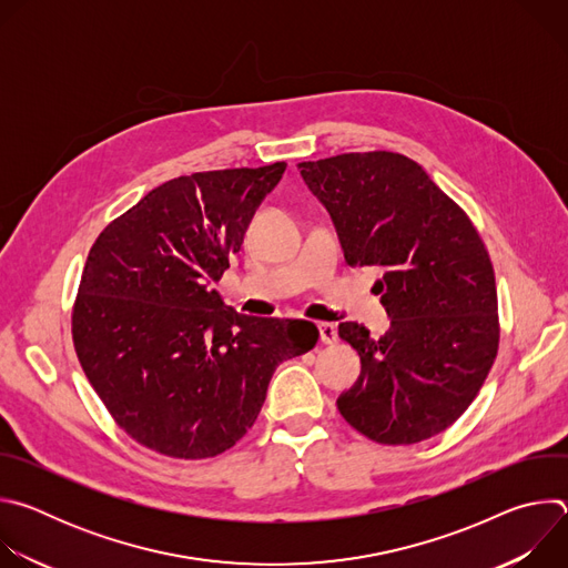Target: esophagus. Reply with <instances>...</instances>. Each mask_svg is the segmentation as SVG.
<instances>
[{
  "label": "esophagus",
  "mask_w": 568,
  "mask_h": 568,
  "mask_svg": "<svg viewBox=\"0 0 568 568\" xmlns=\"http://www.w3.org/2000/svg\"><path fill=\"white\" fill-rule=\"evenodd\" d=\"M318 339H321V344H326V346L337 344L339 335H337V328L333 326V323H318Z\"/></svg>",
  "instance_id": "esophagus-1"
}]
</instances>
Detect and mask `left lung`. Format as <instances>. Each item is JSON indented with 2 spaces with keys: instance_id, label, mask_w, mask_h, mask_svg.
<instances>
[{
  "instance_id": "1",
  "label": "left lung",
  "mask_w": 568,
  "mask_h": 568,
  "mask_svg": "<svg viewBox=\"0 0 568 568\" xmlns=\"http://www.w3.org/2000/svg\"><path fill=\"white\" fill-rule=\"evenodd\" d=\"M307 189L328 209L348 265L384 270L377 281L390 331L371 339L339 326L362 359L337 409L379 445H414L452 427L499 351L497 281L469 215L414 159L346 152L303 161Z\"/></svg>"
}]
</instances>
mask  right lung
Instances as JSON below:
<instances>
[{
  "mask_svg": "<svg viewBox=\"0 0 568 568\" xmlns=\"http://www.w3.org/2000/svg\"><path fill=\"white\" fill-rule=\"evenodd\" d=\"M285 166L171 180L90 250L73 348L114 423L156 454L200 460L231 449L256 423L276 366L318 339L310 321L237 314L209 287Z\"/></svg>",
  "mask_w": 568,
  "mask_h": 568,
  "instance_id": "right-lung-1",
  "label": "right lung"
}]
</instances>
